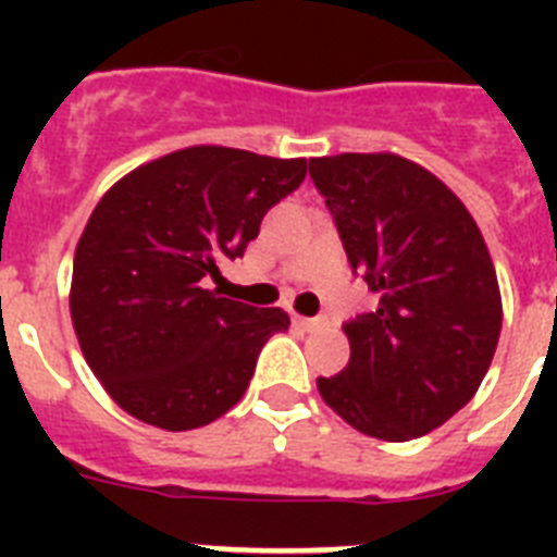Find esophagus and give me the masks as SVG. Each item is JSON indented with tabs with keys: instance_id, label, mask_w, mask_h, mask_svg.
Segmentation results:
<instances>
[{
	"instance_id": "esophagus-1",
	"label": "esophagus",
	"mask_w": 557,
	"mask_h": 557,
	"mask_svg": "<svg viewBox=\"0 0 557 557\" xmlns=\"http://www.w3.org/2000/svg\"><path fill=\"white\" fill-rule=\"evenodd\" d=\"M304 199H306V201H312V205H314V201H318V193H314V190H306V193H304Z\"/></svg>"
}]
</instances>
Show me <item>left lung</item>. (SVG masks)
<instances>
[{
  "mask_svg": "<svg viewBox=\"0 0 557 557\" xmlns=\"http://www.w3.org/2000/svg\"><path fill=\"white\" fill-rule=\"evenodd\" d=\"M304 178L306 161L187 147L98 201L74 251L69 306L83 358L117 407L193 431L245 396L288 314L219 265L243 257L262 216Z\"/></svg>",
  "mask_w": 557,
  "mask_h": 557,
  "instance_id": "left-lung-1",
  "label": "left lung"
}]
</instances>
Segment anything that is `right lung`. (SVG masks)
Masks as SVG:
<instances>
[{
	"label": "right lung",
	"mask_w": 557,
	"mask_h": 557,
	"mask_svg": "<svg viewBox=\"0 0 557 557\" xmlns=\"http://www.w3.org/2000/svg\"><path fill=\"white\" fill-rule=\"evenodd\" d=\"M372 306L344 323L349 364L318 379L356 431L419 440L462 410L503 326L500 288L462 201L398 156L344 152L309 170Z\"/></svg>",
	"instance_id": "add662e5"
}]
</instances>
